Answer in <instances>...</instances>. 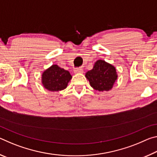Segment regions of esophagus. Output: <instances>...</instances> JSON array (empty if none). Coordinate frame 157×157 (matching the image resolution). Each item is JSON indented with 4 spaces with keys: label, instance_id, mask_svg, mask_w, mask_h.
I'll return each mask as SVG.
<instances>
[{
    "label": "esophagus",
    "instance_id": "esophagus-1",
    "mask_svg": "<svg viewBox=\"0 0 157 157\" xmlns=\"http://www.w3.org/2000/svg\"><path fill=\"white\" fill-rule=\"evenodd\" d=\"M73 71L75 73H83V69L82 68H78L74 69Z\"/></svg>",
    "mask_w": 157,
    "mask_h": 157
}]
</instances>
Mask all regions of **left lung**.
I'll return each mask as SVG.
<instances>
[{
    "mask_svg": "<svg viewBox=\"0 0 157 157\" xmlns=\"http://www.w3.org/2000/svg\"><path fill=\"white\" fill-rule=\"evenodd\" d=\"M85 77L93 89L102 92L109 91L113 88L118 74L115 66L105 60L98 59L91 70L86 72Z\"/></svg>",
    "mask_w": 157,
    "mask_h": 157,
    "instance_id": "8db88e82",
    "label": "left lung"
}]
</instances>
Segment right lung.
Listing matches in <instances>:
<instances>
[{"label":"right lung","instance_id":"1","mask_svg":"<svg viewBox=\"0 0 157 157\" xmlns=\"http://www.w3.org/2000/svg\"><path fill=\"white\" fill-rule=\"evenodd\" d=\"M72 76L68 71L52 64L46 69L41 75V84L48 91L55 92L65 89Z\"/></svg>","mask_w":157,"mask_h":157}]
</instances>
